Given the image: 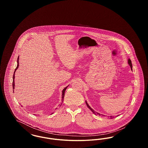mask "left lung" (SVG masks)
I'll use <instances>...</instances> for the list:
<instances>
[{"label": "left lung", "mask_w": 148, "mask_h": 148, "mask_svg": "<svg viewBox=\"0 0 148 148\" xmlns=\"http://www.w3.org/2000/svg\"><path fill=\"white\" fill-rule=\"evenodd\" d=\"M128 64H129V65H130V68H131V69L132 70V67H133V66H132V61H131V60H130V59H128ZM85 103H86V104L87 106H88V108H89L90 109V110H92V112L93 113H94L95 114H96L95 112V111H94V110L92 109V108H91L90 106H89V104H88V103L86 102V101H85ZM97 114H99V115H100V114H99V113H97ZM110 118H111V119H113V118H114V116H110Z\"/></svg>", "instance_id": "left-lung-1"}]
</instances>
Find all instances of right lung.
<instances>
[{"mask_svg": "<svg viewBox=\"0 0 148 148\" xmlns=\"http://www.w3.org/2000/svg\"><path fill=\"white\" fill-rule=\"evenodd\" d=\"M19 56L18 57V59H17V66H16V68H15V71H14V74H13V89H14V85H15V83H14V78H15V71H16V69L18 68V67H19ZM67 87L68 86H66V87H65L64 89L63 90V91H62V101H63L64 100V94H65V90H66V88H67ZM13 92H14V90H13ZM62 105H60V106H61Z\"/></svg>", "mask_w": 148, "mask_h": 148, "instance_id": "add662e5", "label": "right lung"}]
</instances>
